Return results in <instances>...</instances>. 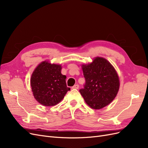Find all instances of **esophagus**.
I'll return each instance as SVG.
<instances>
[{"instance_id": "34e87169", "label": "esophagus", "mask_w": 148, "mask_h": 148, "mask_svg": "<svg viewBox=\"0 0 148 148\" xmlns=\"http://www.w3.org/2000/svg\"><path fill=\"white\" fill-rule=\"evenodd\" d=\"M78 88H79L78 84H75L74 86L72 87V89H78Z\"/></svg>"}]
</instances>
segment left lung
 Wrapping results in <instances>:
<instances>
[{"instance_id":"left-lung-1","label":"left lung","mask_w":148,"mask_h":148,"mask_svg":"<svg viewBox=\"0 0 148 148\" xmlns=\"http://www.w3.org/2000/svg\"><path fill=\"white\" fill-rule=\"evenodd\" d=\"M85 83L79 92L86 104L100 109L112 101L119 89V79L114 67L106 59L96 57L90 64L83 65Z\"/></svg>"}]
</instances>
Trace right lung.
Wrapping results in <instances>:
<instances>
[{
	"label": "right lung",
	"instance_id": "obj_1",
	"mask_svg": "<svg viewBox=\"0 0 148 148\" xmlns=\"http://www.w3.org/2000/svg\"><path fill=\"white\" fill-rule=\"evenodd\" d=\"M61 69L60 65L43 62L31 75V86L34 97L42 105H56L70 90L66 86V77L61 73Z\"/></svg>",
	"mask_w": 148,
	"mask_h": 148
}]
</instances>
